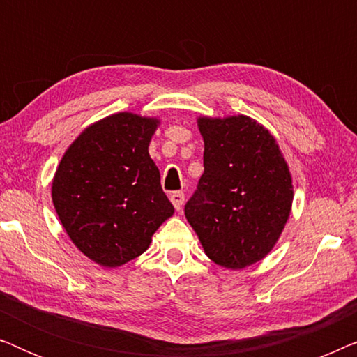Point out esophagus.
I'll return each mask as SVG.
<instances>
[{"mask_svg": "<svg viewBox=\"0 0 357 357\" xmlns=\"http://www.w3.org/2000/svg\"><path fill=\"white\" fill-rule=\"evenodd\" d=\"M170 202H172L174 208L177 209V211H180V208H182V204L185 202V195L182 192H174L170 193Z\"/></svg>", "mask_w": 357, "mask_h": 357, "instance_id": "esophagus-1", "label": "esophagus"}]
</instances>
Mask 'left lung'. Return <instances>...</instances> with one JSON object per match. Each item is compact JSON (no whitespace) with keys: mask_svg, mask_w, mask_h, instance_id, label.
<instances>
[{"mask_svg":"<svg viewBox=\"0 0 357 357\" xmlns=\"http://www.w3.org/2000/svg\"><path fill=\"white\" fill-rule=\"evenodd\" d=\"M204 172L185 216L214 263L241 270L268 255L292 204V180L270 131L248 116L199 119Z\"/></svg>","mask_w":357,"mask_h":357,"instance_id":"obj_1","label":"left lung"}]
</instances>
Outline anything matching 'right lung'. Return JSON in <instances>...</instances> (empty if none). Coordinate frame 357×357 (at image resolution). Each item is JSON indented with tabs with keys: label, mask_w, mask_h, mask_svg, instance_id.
Wrapping results in <instances>:
<instances>
[{
	"label": "right lung",
	"mask_w": 357,
	"mask_h": 357,
	"mask_svg": "<svg viewBox=\"0 0 357 357\" xmlns=\"http://www.w3.org/2000/svg\"><path fill=\"white\" fill-rule=\"evenodd\" d=\"M159 121L115 114L91 125L53 178L56 214L75 245L102 266L139 257L174 206L148 146Z\"/></svg>",
	"instance_id": "obj_1"
}]
</instances>
